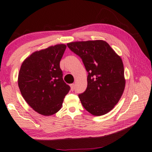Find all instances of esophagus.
Returning <instances> with one entry per match:
<instances>
[{
    "label": "esophagus",
    "mask_w": 152,
    "mask_h": 152,
    "mask_svg": "<svg viewBox=\"0 0 152 152\" xmlns=\"http://www.w3.org/2000/svg\"><path fill=\"white\" fill-rule=\"evenodd\" d=\"M70 88H71V91H73L74 90V88H75V85H74V84H71Z\"/></svg>",
    "instance_id": "obj_1"
}]
</instances>
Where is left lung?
Returning a JSON list of instances; mask_svg holds the SVG:
<instances>
[{
    "instance_id": "obj_1",
    "label": "left lung",
    "mask_w": 152,
    "mask_h": 152,
    "mask_svg": "<svg viewBox=\"0 0 152 152\" xmlns=\"http://www.w3.org/2000/svg\"><path fill=\"white\" fill-rule=\"evenodd\" d=\"M67 47L83 60L88 72L87 88L80 94L83 106L93 115L114 107L123 94L126 80L122 59L102 40L72 42Z\"/></svg>"
}]
</instances>
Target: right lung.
<instances>
[{"label": "right lung", "mask_w": 152, "mask_h": 152, "mask_svg": "<svg viewBox=\"0 0 152 152\" xmlns=\"http://www.w3.org/2000/svg\"><path fill=\"white\" fill-rule=\"evenodd\" d=\"M66 45L59 44L34 52L21 64L18 86L28 104L43 115L61 109L70 87L63 80L59 66Z\"/></svg>", "instance_id": "right-lung-1"}]
</instances>
